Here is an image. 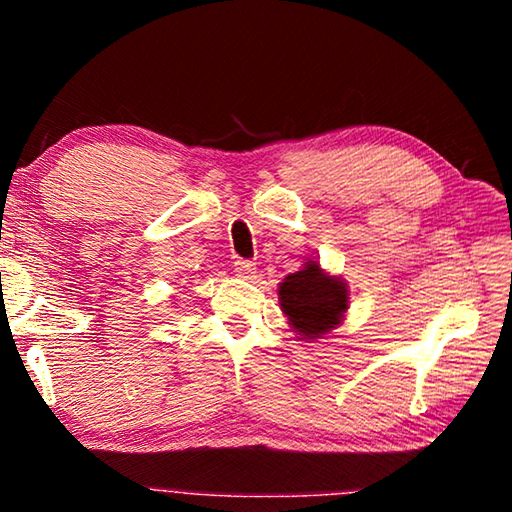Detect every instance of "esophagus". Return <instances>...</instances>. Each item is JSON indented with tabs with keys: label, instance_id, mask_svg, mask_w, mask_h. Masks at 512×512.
Wrapping results in <instances>:
<instances>
[{
	"label": "esophagus",
	"instance_id": "obj_1",
	"mask_svg": "<svg viewBox=\"0 0 512 512\" xmlns=\"http://www.w3.org/2000/svg\"><path fill=\"white\" fill-rule=\"evenodd\" d=\"M235 271L239 277H255V264L250 262V259H244V257H237L235 259Z\"/></svg>",
	"mask_w": 512,
	"mask_h": 512
}]
</instances>
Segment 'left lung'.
Returning a JSON list of instances; mask_svg holds the SVG:
<instances>
[{"instance_id":"left-lung-1","label":"left lung","mask_w":512,"mask_h":512,"mask_svg":"<svg viewBox=\"0 0 512 512\" xmlns=\"http://www.w3.org/2000/svg\"><path fill=\"white\" fill-rule=\"evenodd\" d=\"M280 307L302 339H320L341 323L348 309V289L341 277L323 273L318 262H307L302 271L284 277Z\"/></svg>"}]
</instances>
